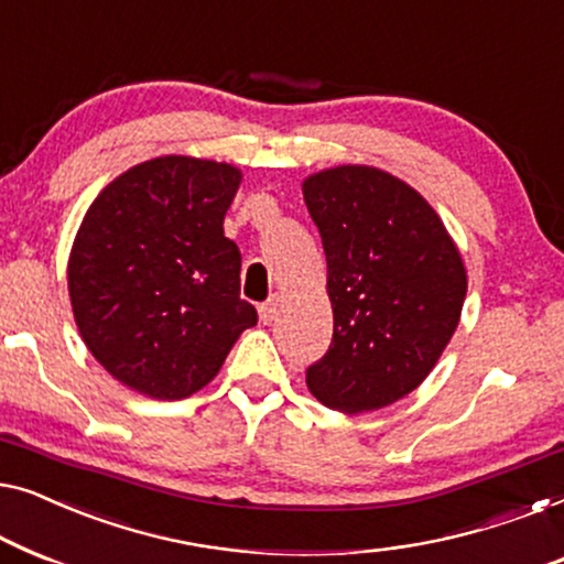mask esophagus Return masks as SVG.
I'll return each mask as SVG.
<instances>
[{
    "instance_id": "esophagus-1",
    "label": "esophagus",
    "mask_w": 564,
    "mask_h": 564,
    "mask_svg": "<svg viewBox=\"0 0 564 564\" xmlns=\"http://www.w3.org/2000/svg\"><path fill=\"white\" fill-rule=\"evenodd\" d=\"M258 312H260V322H263V324L275 322V316H279V301H275V299L265 301V304H260Z\"/></svg>"
}]
</instances>
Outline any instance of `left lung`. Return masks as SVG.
Wrapping results in <instances>:
<instances>
[{
  "instance_id": "obj_1",
  "label": "left lung",
  "mask_w": 564,
  "mask_h": 564,
  "mask_svg": "<svg viewBox=\"0 0 564 564\" xmlns=\"http://www.w3.org/2000/svg\"><path fill=\"white\" fill-rule=\"evenodd\" d=\"M327 256L335 335L306 368L324 406L362 414L403 399L437 365L463 312V258L437 212L391 173L339 165L304 181Z\"/></svg>"
}]
</instances>
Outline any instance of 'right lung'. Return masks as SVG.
Instances as JSON below:
<instances>
[{
	"instance_id": "add662e5",
	"label": "right lung",
	"mask_w": 564,
	"mask_h": 564,
	"mask_svg": "<svg viewBox=\"0 0 564 564\" xmlns=\"http://www.w3.org/2000/svg\"><path fill=\"white\" fill-rule=\"evenodd\" d=\"M240 178L227 163L153 158L86 212L68 260L70 306L94 358L132 391L186 399L258 324L221 227Z\"/></svg>"
}]
</instances>
